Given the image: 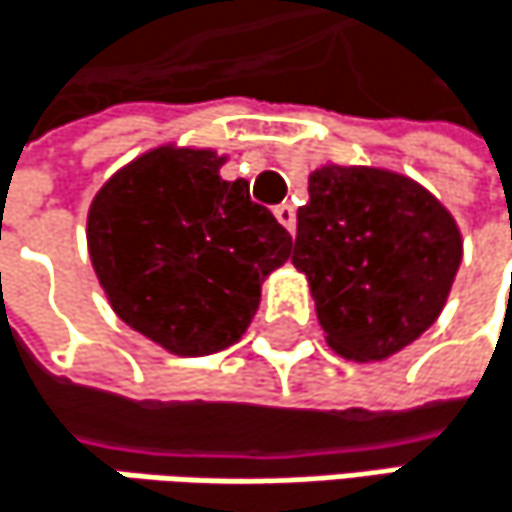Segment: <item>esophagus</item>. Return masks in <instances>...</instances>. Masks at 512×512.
Here are the masks:
<instances>
[{"mask_svg": "<svg viewBox=\"0 0 512 512\" xmlns=\"http://www.w3.org/2000/svg\"><path fill=\"white\" fill-rule=\"evenodd\" d=\"M274 215H277V221L286 226L288 232H294V226H297V212H294V206L283 203V206L274 209Z\"/></svg>", "mask_w": 512, "mask_h": 512, "instance_id": "1", "label": "esophagus"}]
</instances>
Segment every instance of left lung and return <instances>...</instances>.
<instances>
[{"mask_svg": "<svg viewBox=\"0 0 512 512\" xmlns=\"http://www.w3.org/2000/svg\"><path fill=\"white\" fill-rule=\"evenodd\" d=\"M460 259L451 212L410 176L342 164L309 173L291 262L339 356L374 362L413 345L439 318Z\"/></svg>", "mask_w": 512, "mask_h": 512, "instance_id": "obj_1", "label": "left lung"}]
</instances>
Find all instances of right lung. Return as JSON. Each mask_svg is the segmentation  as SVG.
<instances>
[{
    "instance_id": "right-lung-1",
    "label": "right lung",
    "mask_w": 512,
    "mask_h": 512,
    "mask_svg": "<svg viewBox=\"0 0 512 512\" xmlns=\"http://www.w3.org/2000/svg\"><path fill=\"white\" fill-rule=\"evenodd\" d=\"M215 150L156 147L120 167L88 212V250L111 309L176 356L235 345L291 235L221 179Z\"/></svg>"
}]
</instances>
